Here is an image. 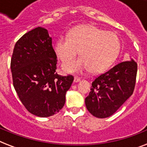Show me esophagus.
<instances>
[{
	"mask_svg": "<svg viewBox=\"0 0 147 147\" xmlns=\"http://www.w3.org/2000/svg\"><path fill=\"white\" fill-rule=\"evenodd\" d=\"M80 80H81V78H79V77H78V76H76V77L74 78V82H78Z\"/></svg>",
	"mask_w": 147,
	"mask_h": 147,
	"instance_id": "1",
	"label": "esophagus"
}]
</instances>
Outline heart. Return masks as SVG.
<instances>
[{
  "label": "heart",
  "instance_id": "heart-1",
  "mask_svg": "<svg viewBox=\"0 0 147 147\" xmlns=\"http://www.w3.org/2000/svg\"><path fill=\"white\" fill-rule=\"evenodd\" d=\"M67 37L55 41L53 49L62 62L73 59L80 51L82 56L67 63L63 70L68 73L90 70L93 74L107 71L118 56L121 42L113 32L105 31L94 25H81L69 30Z\"/></svg>",
  "mask_w": 147,
  "mask_h": 147
}]
</instances>
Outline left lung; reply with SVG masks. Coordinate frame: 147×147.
<instances>
[{
    "label": "left lung",
    "mask_w": 147,
    "mask_h": 147,
    "mask_svg": "<svg viewBox=\"0 0 147 147\" xmlns=\"http://www.w3.org/2000/svg\"><path fill=\"white\" fill-rule=\"evenodd\" d=\"M137 62H122L94 79L85 98L88 111L98 118L111 116L133 94L136 85Z\"/></svg>",
    "instance_id": "obj_1"
}]
</instances>
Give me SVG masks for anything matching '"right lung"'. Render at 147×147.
<instances>
[{
  "instance_id": "add662e5",
  "label": "right lung",
  "mask_w": 147,
  "mask_h": 147,
  "mask_svg": "<svg viewBox=\"0 0 147 147\" xmlns=\"http://www.w3.org/2000/svg\"><path fill=\"white\" fill-rule=\"evenodd\" d=\"M56 64L47 29L36 27L16 42L10 62L13 85L24 107L36 116H53L65 105L74 77L58 75Z\"/></svg>"
}]
</instances>
